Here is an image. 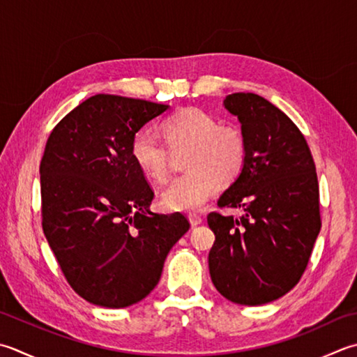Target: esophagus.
<instances>
[{
    "label": "esophagus",
    "mask_w": 357,
    "mask_h": 357,
    "mask_svg": "<svg viewBox=\"0 0 357 357\" xmlns=\"http://www.w3.org/2000/svg\"><path fill=\"white\" fill-rule=\"evenodd\" d=\"M188 221H190V225L193 227H197V226H199L201 222H202V218H201L199 215H197V213H190V215H188Z\"/></svg>",
    "instance_id": "1"
}]
</instances>
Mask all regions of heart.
Returning <instances> with one entry per match:
<instances>
[{"mask_svg":"<svg viewBox=\"0 0 357 357\" xmlns=\"http://www.w3.org/2000/svg\"><path fill=\"white\" fill-rule=\"evenodd\" d=\"M165 144L149 131L132 137L130 155L146 178L165 183L172 172V153L185 151L184 169L160 197L170 212H195L218 192L220 183L229 184L240 176L246 162L248 142L244 132L232 123H220L212 113L187 107L162 122Z\"/></svg>","mask_w":357,"mask_h":357,"instance_id":"obj_1","label":"heart"}]
</instances>
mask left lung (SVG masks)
<instances>
[{
	"instance_id": "obj_1",
	"label": "left lung",
	"mask_w": 357,
	"mask_h": 357,
	"mask_svg": "<svg viewBox=\"0 0 357 357\" xmlns=\"http://www.w3.org/2000/svg\"><path fill=\"white\" fill-rule=\"evenodd\" d=\"M225 107L240 119L248 155L218 207L244 215L208 213V271L221 296L255 306L289 292L308 266L322 227L319 181L308 142L282 109L254 93L229 94Z\"/></svg>"
}]
</instances>
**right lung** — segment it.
Returning a JSON list of instances; mask_svg holds the SVG:
<instances>
[{
	"mask_svg": "<svg viewBox=\"0 0 357 357\" xmlns=\"http://www.w3.org/2000/svg\"><path fill=\"white\" fill-rule=\"evenodd\" d=\"M169 105L114 94L82 102L55 125L40 162L41 226L69 286L125 308L155 289L190 222L149 211L155 198L130 155L136 132Z\"/></svg>",
	"mask_w": 357,
	"mask_h": 357,
	"instance_id": "add662e5",
	"label": "right lung"
}]
</instances>
